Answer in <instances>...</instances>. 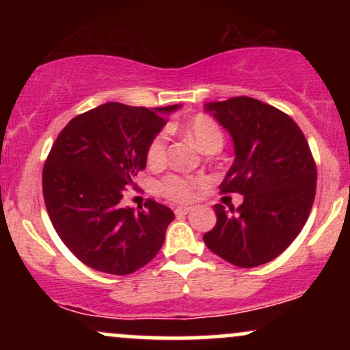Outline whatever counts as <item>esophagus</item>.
<instances>
[{"label":"esophagus","mask_w":350,"mask_h":350,"mask_svg":"<svg viewBox=\"0 0 350 350\" xmlns=\"http://www.w3.org/2000/svg\"><path fill=\"white\" fill-rule=\"evenodd\" d=\"M192 208L191 207H178L174 211V214L176 215H186V214H189V212H191Z\"/></svg>","instance_id":"1"}]
</instances>
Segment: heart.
<instances>
[{
	"label": "heart",
	"instance_id": "1",
	"mask_svg": "<svg viewBox=\"0 0 350 350\" xmlns=\"http://www.w3.org/2000/svg\"><path fill=\"white\" fill-rule=\"evenodd\" d=\"M184 133L191 136L206 152L220 151L224 146V133L214 118L207 115H196L184 124ZM167 158V136L158 133L148 144L146 159L150 166H161ZM202 183L200 178H187L180 174H170L159 183V191L166 198L179 202H186L192 198V192L198 184Z\"/></svg>",
	"mask_w": 350,
	"mask_h": 350
}]
</instances>
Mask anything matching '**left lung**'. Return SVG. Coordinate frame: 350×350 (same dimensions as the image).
Listing matches in <instances>:
<instances>
[{
    "label": "left lung",
    "mask_w": 350,
    "mask_h": 350,
    "mask_svg": "<svg viewBox=\"0 0 350 350\" xmlns=\"http://www.w3.org/2000/svg\"><path fill=\"white\" fill-rule=\"evenodd\" d=\"M234 139L235 159L220 184L242 206L215 204L217 224L204 235L226 262L253 268L290 247L306 224L316 194V164L303 131L286 113L250 97L206 103Z\"/></svg>",
    "instance_id": "left-lung-1"
}]
</instances>
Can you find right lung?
<instances>
[{
    "label": "right lung",
    "mask_w": 350,
    "mask_h": 350,
    "mask_svg": "<svg viewBox=\"0 0 350 350\" xmlns=\"http://www.w3.org/2000/svg\"><path fill=\"white\" fill-rule=\"evenodd\" d=\"M178 108L103 103L72 118L52 144L44 202L60 240L87 267L130 275L161 250L174 212L152 199L135 211L122 199L146 167L148 144L166 124L163 115Z\"/></svg>",
    "instance_id": "1"
}]
</instances>
